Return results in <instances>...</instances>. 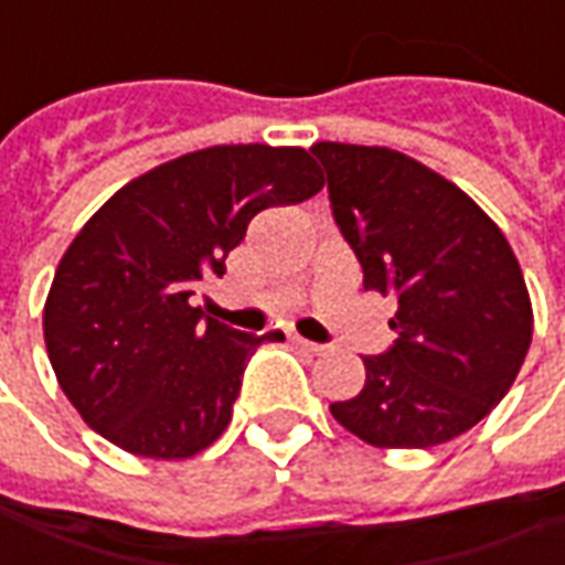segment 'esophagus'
<instances>
[{
    "label": "esophagus",
    "mask_w": 565,
    "mask_h": 565,
    "mask_svg": "<svg viewBox=\"0 0 565 565\" xmlns=\"http://www.w3.org/2000/svg\"><path fill=\"white\" fill-rule=\"evenodd\" d=\"M294 344H296V348H302V351H306V354H311V356H320L323 351H327L323 344L308 342V339H302V335H294Z\"/></svg>",
    "instance_id": "esophagus-1"
}]
</instances>
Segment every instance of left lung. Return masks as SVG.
I'll list each match as a JSON object with an SVG mask.
<instances>
[{
	"label": "left lung",
	"instance_id": "8db88e82",
	"mask_svg": "<svg viewBox=\"0 0 565 565\" xmlns=\"http://www.w3.org/2000/svg\"><path fill=\"white\" fill-rule=\"evenodd\" d=\"M332 214L366 290L393 296L396 342L332 403L375 448H433L484 420L533 342V302L509 238L445 174L379 145L318 141Z\"/></svg>",
	"mask_w": 565,
	"mask_h": 565
}]
</instances>
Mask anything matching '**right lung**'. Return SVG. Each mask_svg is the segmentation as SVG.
I'll return each mask as SVG.
<instances>
[{"mask_svg":"<svg viewBox=\"0 0 565 565\" xmlns=\"http://www.w3.org/2000/svg\"><path fill=\"white\" fill-rule=\"evenodd\" d=\"M306 148L214 145L153 166L81 226L44 302V348L68 403L117 448L186 460L233 417L259 344L190 306L269 205L315 196Z\"/></svg>","mask_w":565,"mask_h":565,"instance_id":"1","label":"right lung"}]
</instances>
